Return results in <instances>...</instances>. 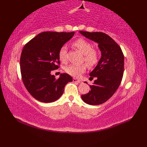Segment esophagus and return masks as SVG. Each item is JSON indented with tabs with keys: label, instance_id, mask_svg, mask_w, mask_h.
Listing matches in <instances>:
<instances>
[{
	"label": "esophagus",
	"instance_id": "34e87169",
	"mask_svg": "<svg viewBox=\"0 0 147 147\" xmlns=\"http://www.w3.org/2000/svg\"><path fill=\"white\" fill-rule=\"evenodd\" d=\"M73 82H76V83H81L82 82V80H78V79H76V78H73Z\"/></svg>",
	"mask_w": 147,
	"mask_h": 147
}]
</instances>
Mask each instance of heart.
<instances>
[{"mask_svg":"<svg viewBox=\"0 0 147 147\" xmlns=\"http://www.w3.org/2000/svg\"><path fill=\"white\" fill-rule=\"evenodd\" d=\"M73 45L76 47L83 55V61L86 62L89 67H93L98 61L99 52L98 50L92 48L91 43L83 38H79L73 43ZM67 50L65 47H62L59 52V57L62 62L66 61ZM86 69L85 64L74 65L70 64L65 67V71L67 73L74 77H80Z\"/></svg>","mask_w":147,"mask_h":147,"instance_id":"obj_1","label":"heart"}]
</instances>
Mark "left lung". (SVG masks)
<instances>
[{"label":"left lung","mask_w":147,"mask_h":147,"mask_svg":"<svg viewBox=\"0 0 147 147\" xmlns=\"http://www.w3.org/2000/svg\"><path fill=\"white\" fill-rule=\"evenodd\" d=\"M82 35L97 43L101 58L90 73V80L95 78L91 90L82 98L90 105H100L110 98L119 86L124 73V55L117 43L108 35L102 32L80 31ZM87 83L86 82H85Z\"/></svg>","instance_id":"left-lung-1"}]
</instances>
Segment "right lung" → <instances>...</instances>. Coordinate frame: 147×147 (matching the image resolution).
Instances as JSON below:
<instances>
[{
    "label": "right lung",
    "instance_id": "1",
    "mask_svg": "<svg viewBox=\"0 0 147 147\" xmlns=\"http://www.w3.org/2000/svg\"><path fill=\"white\" fill-rule=\"evenodd\" d=\"M74 35V32H42L24 45L20 58L22 80L37 100L45 103L57 100L65 85L73 82L67 73L61 74L56 79L51 73L59 68V51Z\"/></svg>",
    "mask_w": 147,
    "mask_h": 147
}]
</instances>
